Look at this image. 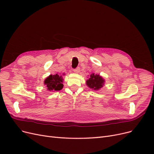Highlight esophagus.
<instances>
[{
	"mask_svg": "<svg viewBox=\"0 0 154 154\" xmlns=\"http://www.w3.org/2000/svg\"><path fill=\"white\" fill-rule=\"evenodd\" d=\"M74 71V72H75V73H79L80 72V67H77L76 69H74L73 70Z\"/></svg>",
	"mask_w": 154,
	"mask_h": 154,
	"instance_id": "34e87169",
	"label": "esophagus"
}]
</instances>
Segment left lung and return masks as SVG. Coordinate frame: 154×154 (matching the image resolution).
Segmentation results:
<instances>
[{"label": "left lung", "instance_id": "left-lung-1", "mask_svg": "<svg viewBox=\"0 0 154 154\" xmlns=\"http://www.w3.org/2000/svg\"><path fill=\"white\" fill-rule=\"evenodd\" d=\"M105 82V79L100 74L92 73L86 81V85L92 91H99L103 87Z\"/></svg>", "mask_w": 154, "mask_h": 154}]
</instances>
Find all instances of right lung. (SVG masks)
Instances as JSON below:
<instances>
[{
	"label": "right lung",
	"instance_id": "right-lung-1",
	"mask_svg": "<svg viewBox=\"0 0 154 154\" xmlns=\"http://www.w3.org/2000/svg\"><path fill=\"white\" fill-rule=\"evenodd\" d=\"M63 75H65L64 73ZM63 79L61 74H56L54 75L50 74L49 76L45 79L44 85H46L47 90L49 91H58L62 90L63 87Z\"/></svg>",
	"mask_w": 154,
	"mask_h": 154
}]
</instances>
